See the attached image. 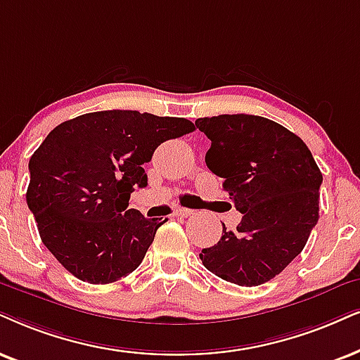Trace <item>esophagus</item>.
I'll use <instances>...</instances> for the list:
<instances>
[{
	"instance_id": "34e87169",
	"label": "esophagus",
	"mask_w": 360,
	"mask_h": 360,
	"mask_svg": "<svg viewBox=\"0 0 360 360\" xmlns=\"http://www.w3.org/2000/svg\"><path fill=\"white\" fill-rule=\"evenodd\" d=\"M174 214L176 217H188V216H191V214H194V211L193 209H188V207H176L174 209Z\"/></svg>"
}]
</instances>
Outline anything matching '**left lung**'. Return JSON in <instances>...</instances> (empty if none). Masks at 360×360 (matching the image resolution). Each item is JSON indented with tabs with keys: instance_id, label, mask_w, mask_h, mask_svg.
<instances>
[{
	"instance_id": "left-lung-1",
	"label": "left lung",
	"mask_w": 360,
	"mask_h": 360,
	"mask_svg": "<svg viewBox=\"0 0 360 360\" xmlns=\"http://www.w3.org/2000/svg\"><path fill=\"white\" fill-rule=\"evenodd\" d=\"M211 139L206 165L243 214L236 231L199 254L207 271L238 285L281 274L319 219L321 169L306 143L279 122L252 115L199 117Z\"/></svg>"
}]
</instances>
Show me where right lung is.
I'll return each mask as SVG.
<instances>
[{
	"mask_svg": "<svg viewBox=\"0 0 360 360\" xmlns=\"http://www.w3.org/2000/svg\"><path fill=\"white\" fill-rule=\"evenodd\" d=\"M194 129L184 117L111 109L61 122L46 136L30 159L26 202L66 271L109 284L143 262L166 221L127 209L131 193L148 186L144 165L159 144Z\"/></svg>",
	"mask_w": 360,
	"mask_h": 360,
	"instance_id": "right-lung-1",
	"label": "right lung"
}]
</instances>
